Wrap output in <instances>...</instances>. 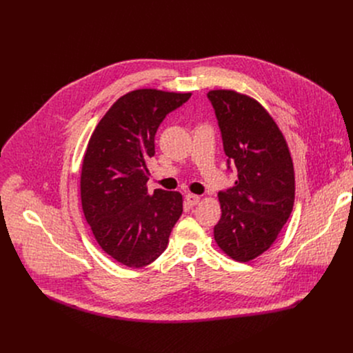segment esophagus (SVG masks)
<instances>
[{
  "mask_svg": "<svg viewBox=\"0 0 353 353\" xmlns=\"http://www.w3.org/2000/svg\"><path fill=\"white\" fill-rule=\"evenodd\" d=\"M199 199H201V196L194 195V194H188V195H185V201H187V204H188L190 207L196 205V204L199 203Z\"/></svg>",
  "mask_w": 353,
  "mask_h": 353,
  "instance_id": "34e87169",
  "label": "esophagus"
}]
</instances>
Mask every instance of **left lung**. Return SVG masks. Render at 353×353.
<instances>
[{
	"label": "left lung",
	"instance_id": "1",
	"mask_svg": "<svg viewBox=\"0 0 353 353\" xmlns=\"http://www.w3.org/2000/svg\"><path fill=\"white\" fill-rule=\"evenodd\" d=\"M215 109L228 157L237 170L234 185L218 194L222 216L214 228L221 250L239 263L261 256L276 240L294 203V170L285 137L256 99L214 89Z\"/></svg>",
	"mask_w": 353,
	"mask_h": 353
}]
</instances>
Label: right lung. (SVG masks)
<instances>
[{
  "label": "right lung",
  "instance_id": "obj_1",
  "mask_svg": "<svg viewBox=\"0 0 353 353\" xmlns=\"http://www.w3.org/2000/svg\"><path fill=\"white\" fill-rule=\"evenodd\" d=\"M191 93L135 89L119 97L96 125L81 168V203L90 230L106 254L130 268L155 261L181 216L183 195L146 183L155 134Z\"/></svg>",
  "mask_w": 353,
  "mask_h": 353
}]
</instances>
